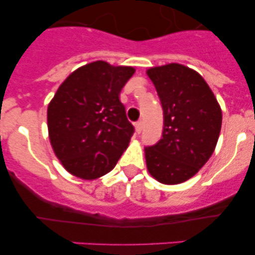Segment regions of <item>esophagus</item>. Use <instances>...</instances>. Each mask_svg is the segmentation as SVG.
Segmentation results:
<instances>
[{"instance_id":"34e87169","label":"esophagus","mask_w":255,"mask_h":255,"mask_svg":"<svg viewBox=\"0 0 255 255\" xmlns=\"http://www.w3.org/2000/svg\"><path fill=\"white\" fill-rule=\"evenodd\" d=\"M142 127H143V122H142V121H138V122H137V123H135V125H134L135 133H141Z\"/></svg>"}]
</instances>
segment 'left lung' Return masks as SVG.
<instances>
[{
	"mask_svg": "<svg viewBox=\"0 0 255 255\" xmlns=\"http://www.w3.org/2000/svg\"><path fill=\"white\" fill-rule=\"evenodd\" d=\"M163 109L160 142L144 148L149 175L177 185L196 175L215 151L221 129L220 104L201 75L182 64L147 69Z\"/></svg>",
	"mask_w": 255,
	"mask_h": 255,
	"instance_id": "1",
	"label": "left lung"
}]
</instances>
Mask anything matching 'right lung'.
Instances as JSON below:
<instances>
[{"mask_svg":"<svg viewBox=\"0 0 255 255\" xmlns=\"http://www.w3.org/2000/svg\"><path fill=\"white\" fill-rule=\"evenodd\" d=\"M133 66L97 60L80 66L64 80L47 106L52 151L75 177L95 180L114 168L133 133L121 90Z\"/></svg>","mask_w":255,"mask_h":255,"instance_id":"right-lung-1","label":"right lung"}]
</instances>
